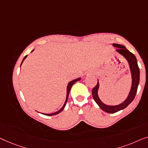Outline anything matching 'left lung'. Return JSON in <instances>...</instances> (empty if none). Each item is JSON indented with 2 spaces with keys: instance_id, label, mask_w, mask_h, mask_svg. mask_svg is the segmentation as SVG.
Returning <instances> with one entry per match:
<instances>
[{
  "instance_id": "1",
  "label": "left lung",
  "mask_w": 148,
  "mask_h": 148,
  "mask_svg": "<svg viewBox=\"0 0 148 148\" xmlns=\"http://www.w3.org/2000/svg\"><path fill=\"white\" fill-rule=\"evenodd\" d=\"M113 45L114 47L118 48L117 49H116V52L119 53L121 55H122L128 62L131 74H132V84L127 98L122 103L118 105H107L101 101V99L99 97V95H98V90H99V80H98L97 84L93 88L92 90L93 99H94L96 103H97V105L99 106V107L103 111L107 112L108 113H115L116 112L124 109L125 108L127 107L134 101L139 83V68L138 67V65H137V61L136 56L134 53L130 52L128 49H127L124 45L117 44V43H113Z\"/></svg>"
}]
</instances>
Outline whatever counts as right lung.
I'll return each instance as SVG.
<instances>
[{"mask_svg":"<svg viewBox=\"0 0 148 148\" xmlns=\"http://www.w3.org/2000/svg\"><path fill=\"white\" fill-rule=\"evenodd\" d=\"M33 50H34V49H33ZM33 50L32 51H33ZM27 56H25V58H23V61H22V62H21V64H22L24 60L25 59V58H27ZM80 79H81V78H76V79H75V80H73L70 81V82L69 83H68V86H67V94H66V101H65V103H64V104L63 107H62L61 108V109H60L59 110V111H58L57 112H56V113H51V114H45V113H42V114H43V115H47V116H51V115H57V114L60 113V112H62V111H63L64 109V107H65V106H66V103H67V101H68V97H69V93H70V89H71L72 86V85H73L75 82H76L77 81L80 80Z\"/></svg>","mask_w":148,"mask_h":148,"instance_id":"obj_1","label":"right lung"}]
</instances>
